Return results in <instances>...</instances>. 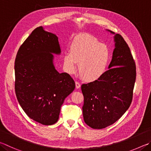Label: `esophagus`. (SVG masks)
Listing matches in <instances>:
<instances>
[{
	"instance_id": "34e87169",
	"label": "esophagus",
	"mask_w": 151,
	"mask_h": 151,
	"mask_svg": "<svg viewBox=\"0 0 151 151\" xmlns=\"http://www.w3.org/2000/svg\"><path fill=\"white\" fill-rule=\"evenodd\" d=\"M75 85H76V88L78 89L81 88V84L78 83V82H75Z\"/></svg>"
}]
</instances>
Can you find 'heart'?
<instances>
[{"mask_svg":"<svg viewBox=\"0 0 151 151\" xmlns=\"http://www.w3.org/2000/svg\"><path fill=\"white\" fill-rule=\"evenodd\" d=\"M111 59L108 46L96 38L87 34H81L73 38L70 51L63 56L64 67L72 75L78 69L84 81L91 83L100 79L105 74Z\"/></svg>","mask_w":151,"mask_h":151,"instance_id":"b5f03b06","label":"heart"}]
</instances>
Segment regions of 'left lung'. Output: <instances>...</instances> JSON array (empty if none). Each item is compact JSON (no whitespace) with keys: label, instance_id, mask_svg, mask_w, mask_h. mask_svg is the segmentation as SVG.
Here are the masks:
<instances>
[{"label":"left lung","instance_id":"1","mask_svg":"<svg viewBox=\"0 0 151 151\" xmlns=\"http://www.w3.org/2000/svg\"><path fill=\"white\" fill-rule=\"evenodd\" d=\"M114 35L115 48L109 70L98 81L81 86L84 122L101 129L117 122L129 108L136 79V67L130 49L122 35Z\"/></svg>","mask_w":151,"mask_h":151}]
</instances>
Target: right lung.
<instances>
[{
  "mask_svg": "<svg viewBox=\"0 0 151 151\" xmlns=\"http://www.w3.org/2000/svg\"><path fill=\"white\" fill-rule=\"evenodd\" d=\"M61 53L58 37L40 26L16 55V98L28 116L42 125L58 121L62 104L75 88L71 76L67 73H59L55 67L54 55Z\"/></svg>",
  "mask_w": 151,
  "mask_h": 151,
  "instance_id": "add662e5",
  "label": "right lung"
}]
</instances>
